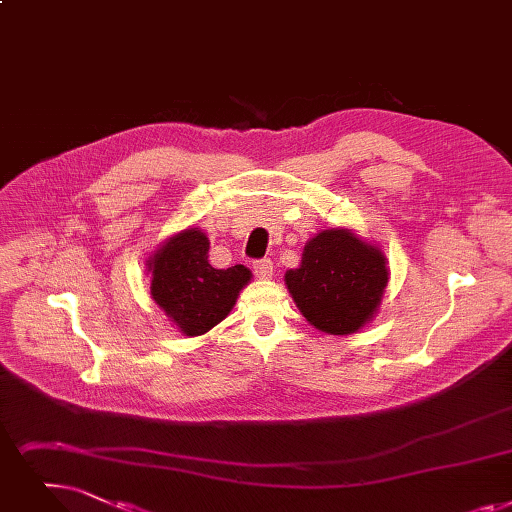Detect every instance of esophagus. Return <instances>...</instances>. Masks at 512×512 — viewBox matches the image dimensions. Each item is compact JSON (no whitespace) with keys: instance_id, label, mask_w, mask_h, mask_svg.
<instances>
[{"instance_id":"esophagus-1","label":"esophagus","mask_w":512,"mask_h":512,"mask_svg":"<svg viewBox=\"0 0 512 512\" xmlns=\"http://www.w3.org/2000/svg\"><path fill=\"white\" fill-rule=\"evenodd\" d=\"M253 272H255V276H257L259 280L272 278V274H274V263H272V259H257V261L253 263Z\"/></svg>"}]
</instances>
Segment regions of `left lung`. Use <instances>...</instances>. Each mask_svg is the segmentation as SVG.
<instances>
[{
	"mask_svg": "<svg viewBox=\"0 0 512 512\" xmlns=\"http://www.w3.org/2000/svg\"><path fill=\"white\" fill-rule=\"evenodd\" d=\"M305 320L328 335H351L370 322L389 282L385 255L351 230L307 240L301 265L284 274Z\"/></svg>",
	"mask_w": 512,
	"mask_h": 512,
	"instance_id": "left-lung-1",
	"label": "left lung"
}]
</instances>
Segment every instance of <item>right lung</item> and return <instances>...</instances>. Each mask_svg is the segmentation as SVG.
I'll return each instance as SVG.
<instances>
[{
	"label": "right lung",
	"instance_id": "right-lung-1",
	"mask_svg": "<svg viewBox=\"0 0 512 512\" xmlns=\"http://www.w3.org/2000/svg\"><path fill=\"white\" fill-rule=\"evenodd\" d=\"M150 295L186 337H198L224 320L251 270L232 265L217 270L209 263V238L203 230L177 232L148 259Z\"/></svg>",
	"mask_w": 512,
	"mask_h": 512
}]
</instances>
